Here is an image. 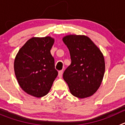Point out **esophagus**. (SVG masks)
Listing matches in <instances>:
<instances>
[{
	"label": "esophagus",
	"mask_w": 125,
	"mask_h": 125,
	"mask_svg": "<svg viewBox=\"0 0 125 125\" xmlns=\"http://www.w3.org/2000/svg\"><path fill=\"white\" fill-rule=\"evenodd\" d=\"M62 76V71H59L58 72V76L59 78H61Z\"/></svg>",
	"instance_id": "1"
}]
</instances>
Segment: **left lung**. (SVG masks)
I'll list each match as a JSON object with an SVG mask.
<instances>
[{"label":"left lung","mask_w":125,"mask_h":125,"mask_svg":"<svg viewBox=\"0 0 125 125\" xmlns=\"http://www.w3.org/2000/svg\"><path fill=\"white\" fill-rule=\"evenodd\" d=\"M62 41L71 59V64L63 73L70 93L78 98L93 95L100 88L105 71L103 53L84 35H67Z\"/></svg>","instance_id":"obj_1"}]
</instances>
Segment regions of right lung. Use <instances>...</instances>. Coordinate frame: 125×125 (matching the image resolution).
I'll use <instances>...</instances> for the list:
<instances>
[{
	"label": "right lung",
	"instance_id": "1",
	"mask_svg": "<svg viewBox=\"0 0 125 125\" xmlns=\"http://www.w3.org/2000/svg\"><path fill=\"white\" fill-rule=\"evenodd\" d=\"M54 39L50 36L33 37L19 49L15 57L14 72L23 91L41 98L46 95L58 73L51 49Z\"/></svg>",
	"mask_w": 125,
	"mask_h": 125
}]
</instances>
